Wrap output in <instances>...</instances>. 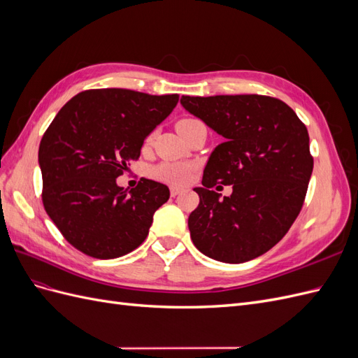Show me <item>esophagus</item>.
<instances>
[{"instance_id":"1","label":"esophagus","mask_w":358,"mask_h":358,"mask_svg":"<svg viewBox=\"0 0 358 358\" xmlns=\"http://www.w3.org/2000/svg\"><path fill=\"white\" fill-rule=\"evenodd\" d=\"M180 192H182V188H178V187H171V188H170V196H171V197L179 196Z\"/></svg>"}]
</instances>
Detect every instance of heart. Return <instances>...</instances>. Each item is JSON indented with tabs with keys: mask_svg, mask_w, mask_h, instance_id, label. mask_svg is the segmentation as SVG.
I'll list each match as a JSON object with an SVG mask.
<instances>
[{
	"mask_svg": "<svg viewBox=\"0 0 358 358\" xmlns=\"http://www.w3.org/2000/svg\"><path fill=\"white\" fill-rule=\"evenodd\" d=\"M194 122H199V119L183 117L176 124V127L191 125ZM189 175H191V166L180 164V162H162V164L157 166L152 170L154 178L159 179V180L169 182V183H176V185L185 183L189 179Z\"/></svg>",
	"mask_w": 358,
	"mask_h": 358,
	"instance_id": "b5f03b06",
	"label": "heart"
}]
</instances>
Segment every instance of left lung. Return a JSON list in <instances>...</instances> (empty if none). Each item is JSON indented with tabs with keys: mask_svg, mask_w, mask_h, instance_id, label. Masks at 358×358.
I'll return each instance as SVG.
<instances>
[{
	"mask_svg": "<svg viewBox=\"0 0 358 358\" xmlns=\"http://www.w3.org/2000/svg\"><path fill=\"white\" fill-rule=\"evenodd\" d=\"M180 104L224 137L204 167L203 185L194 188L200 203L188 218L192 243L222 263L263 255L305 201L313 169L305 124L266 95H183ZM218 182L234 187L230 198L211 189Z\"/></svg>",
	"mask_w": 358,
	"mask_h": 358,
	"instance_id": "8db88e82",
	"label": "left lung"
}]
</instances>
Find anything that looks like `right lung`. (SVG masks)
Wrapping results in <instances>:
<instances>
[{
	"mask_svg": "<svg viewBox=\"0 0 358 358\" xmlns=\"http://www.w3.org/2000/svg\"><path fill=\"white\" fill-rule=\"evenodd\" d=\"M178 101V94L90 90L53 119L38 148L43 204L76 249L110 259L143 243L155 210L170 197L169 187L142 179L128 191L116 179Z\"/></svg>",
	"mask_w": 358,
	"mask_h": 358,
	"instance_id": "add662e5",
	"label": "right lung"
}]
</instances>
